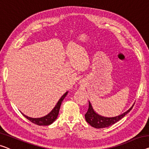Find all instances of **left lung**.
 <instances>
[{
    "label": "left lung",
    "mask_w": 149,
    "mask_h": 149,
    "mask_svg": "<svg viewBox=\"0 0 149 149\" xmlns=\"http://www.w3.org/2000/svg\"><path fill=\"white\" fill-rule=\"evenodd\" d=\"M133 105L129 110L126 111V112L123 113V114L119 115V116L116 117L112 118H107L102 116L100 115L97 114V113L93 109L92 104L89 102V108L87 111V112L85 114L86 120L87 121L88 124H90L92 127H94L96 128H107L112 124L117 123L120 120H121L123 118L128 114L130 110H132L133 108Z\"/></svg>",
    "instance_id": "obj_1"
}]
</instances>
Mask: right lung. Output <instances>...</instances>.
Wrapping results in <instances>:
<instances>
[{
    "instance_id": "obj_1",
    "label": "right lung",
    "mask_w": 149,
    "mask_h": 149,
    "mask_svg": "<svg viewBox=\"0 0 149 149\" xmlns=\"http://www.w3.org/2000/svg\"><path fill=\"white\" fill-rule=\"evenodd\" d=\"M68 92H65L63 96H61V97L59 99V100L58 101V102L57 103L56 106H55L54 108L52 110V112H51L49 114H48L47 115H46L45 116H43L42 118H30L25 116V114H22L25 116L26 118H27L29 120H30L31 123H34L37 125H39V126H48L49 124H52L53 122H54L55 120L57 119V116L59 114V109H60V106L62 101L63 100V99L65 98V97L67 96L68 94Z\"/></svg>"
}]
</instances>
